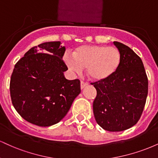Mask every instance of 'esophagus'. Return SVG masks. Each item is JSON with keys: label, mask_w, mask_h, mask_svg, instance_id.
<instances>
[{"label": "esophagus", "mask_w": 158, "mask_h": 158, "mask_svg": "<svg viewBox=\"0 0 158 158\" xmlns=\"http://www.w3.org/2000/svg\"><path fill=\"white\" fill-rule=\"evenodd\" d=\"M88 82H86V81H81V89H83V88H85V86H86V85H88Z\"/></svg>", "instance_id": "1"}]
</instances>
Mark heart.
<instances>
[{
    "instance_id": "heart-1",
    "label": "heart",
    "mask_w": 158,
    "mask_h": 158,
    "mask_svg": "<svg viewBox=\"0 0 158 158\" xmlns=\"http://www.w3.org/2000/svg\"><path fill=\"white\" fill-rule=\"evenodd\" d=\"M73 58L66 56L64 61L69 70L79 73L82 69L90 79L101 81L117 71L121 61L119 51L113 47L81 45L73 52Z\"/></svg>"
}]
</instances>
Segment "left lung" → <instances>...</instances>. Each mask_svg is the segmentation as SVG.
Returning <instances> with one entry per match:
<instances>
[{
    "label": "left lung",
    "mask_w": 158,
    "mask_h": 158,
    "mask_svg": "<svg viewBox=\"0 0 158 158\" xmlns=\"http://www.w3.org/2000/svg\"><path fill=\"white\" fill-rule=\"evenodd\" d=\"M114 44L120 53V64L108 79L91 83L97 93L93 110L103 129L121 131L135 126L140 118L148 84L140 58L126 45L118 41Z\"/></svg>",
    "instance_id": "obj_1"
}]
</instances>
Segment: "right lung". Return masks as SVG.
<instances>
[{"label": "right lung", "instance_id": "add662e5", "mask_svg": "<svg viewBox=\"0 0 158 158\" xmlns=\"http://www.w3.org/2000/svg\"><path fill=\"white\" fill-rule=\"evenodd\" d=\"M60 41L39 44L16 63L10 79L14 108L27 122L50 126L65 117L80 94V81L68 80Z\"/></svg>", "mask_w": 158, "mask_h": 158}]
</instances>
